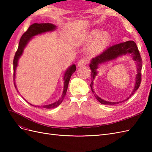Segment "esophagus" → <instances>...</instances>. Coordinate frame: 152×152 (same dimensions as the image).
<instances>
[{
    "label": "esophagus",
    "mask_w": 152,
    "mask_h": 152,
    "mask_svg": "<svg viewBox=\"0 0 152 152\" xmlns=\"http://www.w3.org/2000/svg\"><path fill=\"white\" fill-rule=\"evenodd\" d=\"M87 63V59H85V58H83V59H80V60L79 61V62H78L77 65H78V66H82L86 65Z\"/></svg>",
    "instance_id": "esophagus-1"
}]
</instances>
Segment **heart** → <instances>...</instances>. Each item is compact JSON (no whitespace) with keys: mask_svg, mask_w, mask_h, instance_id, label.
<instances>
[{"mask_svg":"<svg viewBox=\"0 0 152 152\" xmlns=\"http://www.w3.org/2000/svg\"><path fill=\"white\" fill-rule=\"evenodd\" d=\"M111 37L107 31H102L99 33L98 30H92L82 35L79 42L80 44H89V51L92 54L99 53L103 50L109 45Z\"/></svg>","mask_w":152,"mask_h":152,"instance_id":"1","label":"heart"}]
</instances>
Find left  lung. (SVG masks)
Here are the masks:
<instances>
[{"label":"left lung","mask_w":152,"mask_h":152,"mask_svg":"<svg viewBox=\"0 0 152 152\" xmlns=\"http://www.w3.org/2000/svg\"><path fill=\"white\" fill-rule=\"evenodd\" d=\"M126 54H131V56L133 58V59L137 63V73L136 78V83H135V87L133 90L132 94L129 97H131V95L134 94V92L139 88L140 86L141 82V69H142V58L141 57V55L140 54L138 48H137L136 44L132 40H129L126 41V42H122L120 44H117L115 45H113L112 46L108 48L107 49L102 53L99 54L98 56H96L95 58H93L92 59L91 63L89 65V67L91 69V78H92V82L91 87V90L93 93L94 94L96 98L99 103L103 104H116L118 103H120L123 102L124 101L120 102H107V101H104L100 98L98 95H96L94 93V91L93 89V80L94 79L95 76L97 75V72H96V69L98 68V65L100 64L104 63L105 62H107L108 61L113 60V59H116L118 56H122V55H125ZM126 99V101L129 98Z\"/></svg>","instance_id":"8db88e82"}]
</instances>
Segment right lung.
<instances>
[{
    "instance_id": "1",
    "label": "right lung",
    "mask_w": 152,
    "mask_h": 152,
    "mask_svg": "<svg viewBox=\"0 0 152 152\" xmlns=\"http://www.w3.org/2000/svg\"><path fill=\"white\" fill-rule=\"evenodd\" d=\"M56 28V26L50 24V23H34L29 26L25 33L23 34L21 37L20 40L19 45H18V48L16 50L15 53V57H14L13 59V70H14V73H13V77H14V81H15V73H16V68L18 66V59L20 58V56L22 55L23 51V49L27 43L28 42V41L30 40L31 37H33L34 36L44 33V32L54 30ZM76 70V66L75 65H72L70 68H69L68 70L66 71L65 76H64V89H63V93L62 94L61 98L59 99L57 102H56L54 103L48 104V105H44L42 107L44 108H53L58 107L59 104L61 103L63 100L64 99L65 97V95L66 93V91L68 89V86L69 84V81H70V77L73 73L75 72ZM14 84H15V86L16 87L15 82H14ZM30 104L32 105L31 104L29 103ZM35 107H40L39 106H35Z\"/></svg>"
}]
</instances>
